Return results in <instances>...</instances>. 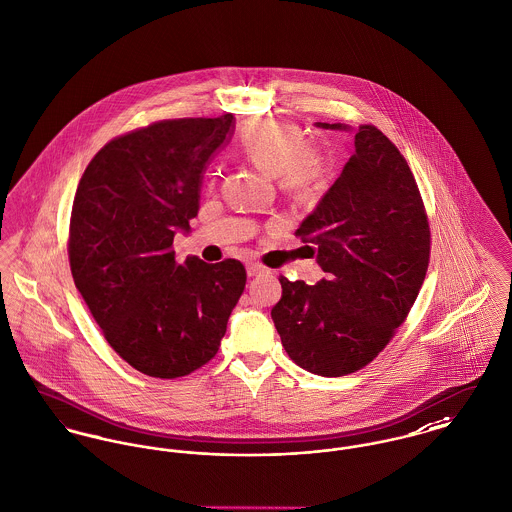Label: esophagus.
Returning <instances> with one entry per match:
<instances>
[{
	"mask_svg": "<svg viewBox=\"0 0 512 512\" xmlns=\"http://www.w3.org/2000/svg\"><path fill=\"white\" fill-rule=\"evenodd\" d=\"M265 273H269V269H265L263 265H259V263H247V275L259 276L265 275Z\"/></svg>",
	"mask_w": 512,
	"mask_h": 512,
	"instance_id": "1",
	"label": "esophagus"
}]
</instances>
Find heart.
I'll return each instance as SVG.
<instances>
[{
    "mask_svg": "<svg viewBox=\"0 0 512 512\" xmlns=\"http://www.w3.org/2000/svg\"><path fill=\"white\" fill-rule=\"evenodd\" d=\"M239 152L261 171L276 175L280 189L308 197L323 175V161L306 148L302 132L284 122L263 120L247 126L239 136Z\"/></svg>",
    "mask_w": 512,
    "mask_h": 512,
    "instance_id": "heart-1",
    "label": "heart"
}]
</instances>
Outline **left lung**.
I'll return each instance as SVG.
<instances>
[{"instance_id":"8db88e82","label":"left lung","mask_w":512,"mask_h":512,"mask_svg":"<svg viewBox=\"0 0 512 512\" xmlns=\"http://www.w3.org/2000/svg\"><path fill=\"white\" fill-rule=\"evenodd\" d=\"M315 126L354 132V154L296 230L325 276L314 286L280 276L271 317L298 366L337 378L374 360L409 314L431 232L407 161L376 126Z\"/></svg>"}]
</instances>
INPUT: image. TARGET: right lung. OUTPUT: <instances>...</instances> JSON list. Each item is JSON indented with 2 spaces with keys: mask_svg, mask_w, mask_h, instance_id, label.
Returning <instances> with one entry per match:
<instances>
[{
  "mask_svg": "<svg viewBox=\"0 0 512 512\" xmlns=\"http://www.w3.org/2000/svg\"><path fill=\"white\" fill-rule=\"evenodd\" d=\"M234 128V115L161 120L111 140L79 181L72 276L109 345L142 374L179 378L206 364L243 294L236 259L177 263L171 249L191 232L204 171Z\"/></svg>",
  "mask_w": 512,
  "mask_h": 512,
  "instance_id": "obj_1",
  "label": "right lung"
}]
</instances>
